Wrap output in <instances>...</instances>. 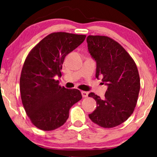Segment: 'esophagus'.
<instances>
[{"label":"esophagus","instance_id":"obj_1","mask_svg":"<svg viewBox=\"0 0 157 157\" xmlns=\"http://www.w3.org/2000/svg\"><path fill=\"white\" fill-rule=\"evenodd\" d=\"M81 94H82V96L83 97H87L88 95H89V93L87 91H81Z\"/></svg>","mask_w":157,"mask_h":157}]
</instances>
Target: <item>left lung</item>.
<instances>
[{"label":"left lung","mask_w":157,"mask_h":157,"mask_svg":"<svg viewBox=\"0 0 157 157\" xmlns=\"http://www.w3.org/2000/svg\"><path fill=\"white\" fill-rule=\"evenodd\" d=\"M88 49L96 61V77H102L108 86L105 98L91 92L89 97L97 108L89 114L91 120L102 128L116 127L128 119L136 105L140 79L136 63L124 48L106 36L89 35Z\"/></svg>","instance_id":"8db88e82"}]
</instances>
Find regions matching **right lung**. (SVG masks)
I'll list each match as a JSON object with an SVG mask.
<instances>
[{
  "mask_svg": "<svg viewBox=\"0 0 157 157\" xmlns=\"http://www.w3.org/2000/svg\"><path fill=\"white\" fill-rule=\"evenodd\" d=\"M86 35L55 32L44 37L27 56L20 79V91L25 111L32 123L43 131L62 126L69 109L82 99L78 89L61 87L65 57L82 44Z\"/></svg>",
  "mask_w": 157,
  "mask_h": 157,
  "instance_id": "obj_1",
  "label": "right lung"
}]
</instances>
